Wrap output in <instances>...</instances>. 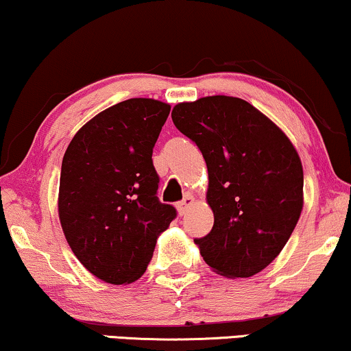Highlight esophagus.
<instances>
[{
    "mask_svg": "<svg viewBox=\"0 0 351 351\" xmlns=\"http://www.w3.org/2000/svg\"><path fill=\"white\" fill-rule=\"evenodd\" d=\"M193 203H195L193 196H191V195H185V198L182 199L179 204H177V209H179V213H180L182 215H184V214L186 213V210H189L190 206L193 204Z\"/></svg>",
    "mask_w": 351,
    "mask_h": 351,
    "instance_id": "1",
    "label": "esophagus"
}]
</instances>
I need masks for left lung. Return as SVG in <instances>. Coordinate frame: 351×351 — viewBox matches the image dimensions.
Returning a JSON list of instances; mask_svg holds the SVG:
<instances>
[{
  "mask_svg": "<svg viewBox=\"0 0 351 351\" xmlns=\"http://www.w3.org/2000/svg\"><path fill=\"white\" fill-rule=\"evenodd\" d=\"M171 117L208 166L214 227L195 239L204 262L228 278L262 271L285 247L304 206V169L294 145L238 97L184 102Z\"/></svg>",
  "mask_w": 351,
  "mask_h": 351,
  "instance_id": "left-lung-1",
  "label": "left lung"
}]
</instances>
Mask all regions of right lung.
I'll return each instance as SVG.
<instances>
[{"mask_svg": "<svg viewBox=\"0 0 351 351\" xmlns=\"http://www.w3.org/2000/svg\"><path fill=\"white\" fill-rule=\"evenodd\" d=\"M169 112L153 99L113 105L75 134L62 160V230L86 270L110 285L145 273L158 234L177 215L158 199L152 160Z\"/></svg>", "mask_w": 351, "mask_h": 351, "instance_id": "1", "label": "right lung"}]
</instances>
